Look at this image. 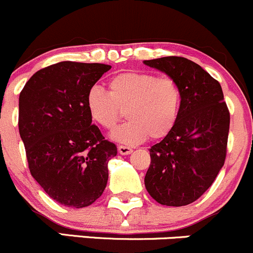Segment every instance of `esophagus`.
I'll list each match as a JSON object with an SVG mask.
<instances>
[{"mask_svg":"<svg viewBox=\"0 0 253 253\" xmlns=\"http://www.w3.org/2000/svg\"><path fill=\"white\" fill-rule=\"evenodd\" d=\"M118 150H119V153L121 154V155H129V154L133 151V150H132V148L126 147V145H119Z\"/></svg>","mask_w":253,"mask_h":253,"instance_id":"34e87169","label":"esophagus"}]
</instances>
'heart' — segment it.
<instances>
[{"instance_id": "1", "label": "heart", "mask_w": 253, "mask_h": 253, "mask_svg": "<svg viewBox=\"0 0 253 253\" xmlns=\"http://www.w3.org/2000/svg\"><path fill=\"white\" fill-rule=\"evenodd\" d=\"M109 92L93 86L86 95L89 116L104 129H113L121 118L128 121L111 133L115 142L135 145L150 135L153 139L166 137L177 122L182 93L174 80L158 78L142 71H127L113 76Z\"/></svg>"}]
</instances>
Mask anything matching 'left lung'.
I'll list each match as a JSON object with an SVG mask.
<instances>
[{"label": "left lung", "mask_w": 253, "mask_h": 253, "mask_svg": "<svg viewBox=\"0 0 253 253\" xmlns=\"http://www.w3.org/2000/svg\"><path fill=\"white\" fill-rule=\"evenodd\" d=\"M143 63L174 80L182 93L174 127L149 149L145 188L159 204L185 206L211 187L224 165L229 110L219 82L196 63L182 57Z\"/></svg>", "instance_id": "8db88e82"}]
</instances>
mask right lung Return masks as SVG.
<instances>
[{
    "label": "right lung",
    "instance_id": "1",
    "mask_svg": "<svg viewBox=\"0 0 253 253\" xmlns=\"http://www.w3.org/2000/svg\"><path fill=\"white\" fill-rule=\"evenodd\" d=\"M111 69L60 62L41 69L19 95V133L31 175L57 203L87 207L104 191L118 148L92 125L86 95Z\"/></svg>",
    "mask_w": 253,
    "mask_h": 253
}]
</instances>
